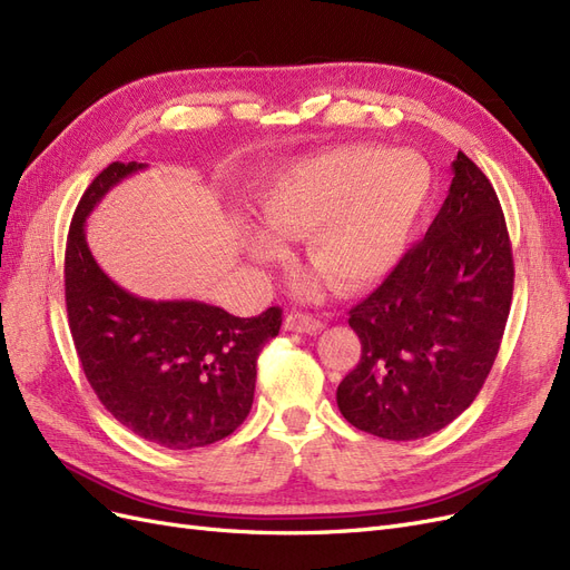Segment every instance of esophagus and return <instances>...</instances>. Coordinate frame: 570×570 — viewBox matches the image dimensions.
I'll return each mask as SVG.
<instances>
[{
	"instance_id": "34e87169",
	"label": "esophagus",
	"mask_w": 570,
	"mask_h": 570,
	"mask_svg": "<svg viewBox=\"0 0 570 570\" xmlns=\"http://www.w3.org/2000/svg\"><path fill=\"white\" fill-rule=\"evenodd\" d=\"M321 327H323V323L316 316H312V314L289 312L285 316V331H289V333H308V335H314V333L321 331Z\"/></svg>"
}]
</instances>
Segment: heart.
Segmentation results:
<instances>
[{
	"label": "heart",
	"mask_w": 570,
	"mask_h": 570,
	"mask_svg": "<svg viewBox=\"0 0 570 570\" xmlns=\"http://www.w3.org/2000/svg\"><path fill=\"white\" fill-rule=\"evenodd\" d=\"M433 168L416 151L352 145L292 164L258 197L267 230L249 233L262 264L287 254L282 237H306V258L340 292L383 281L402 262L433 197Z\"/></svg>",
	"instance_id": "b5f03b06"
}]
</instances>
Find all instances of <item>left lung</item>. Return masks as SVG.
<instances>
[{
	"label": "left lung",
	"mask_w": 570,
	"mask_h": 570,
	"mask_svg": "<svg viewBox=\"0 0 570 570\" xmlns=\"http://www.w3.org/2000/svg\"><path fill=\"white\" fill-rule=\"evenodd\" d=\"M425 237L350 312L361 361L342 416L383 440H421L469 409L494 364L513 295L507 220L485 174L456 154Z\"/></svg>",
	"instance_id": "obj_1"
}]
</instances>
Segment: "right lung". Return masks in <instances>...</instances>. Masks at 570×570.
<instances>
[{
    "label": "right lung",
    "instance_id": "obj_1",
    "mask_svg": "<svg viewBox=\"0 0 570 570\" xmlns=\"http://www.w3.org/2000/svg\"><path fill=\"white\" fill-rule=\"evenodd\" d=\"M147 168L109 164L85 189L66 239V312L85 377L111 416L166 450H197L243 425L256 358L283 308L237 318L195 299L135 297L99 268L85 220L114 185Z\"/></svg>",
    "mask_w": 570,
    "mask_h": 570
}]
</instances>
